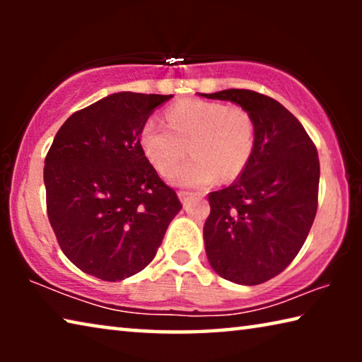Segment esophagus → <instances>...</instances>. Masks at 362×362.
Segmentation results:
<instances>
[{"label": "esophagus", "instance_id": "1", "mask_svg": "<svg viewBox=\"0 0 362 362\" xmlns=\"http://www.w3.org/2000/svg\"><path fill=\"white\" fill-rule=\"evenodd\" d=\"M192 198H193L192 193H188V192H179V199L182 201L183 206H187V204L189 203V201H192Z\"/></svg>", "mask_w": 362, "mask_h": 362}]
</instances>
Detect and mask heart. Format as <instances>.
Here are the masks:
<instances>
[{
    "label": "heart",
    "mask_w": 362,
    "mask_h": 362,
    "mask_svg": "<svg viewBox=\"0 0 362 362\" xmlns=\"http://www.w3.org/2000/svg\"><path fill=\"white\" fill-rule=\"evenodd\" d=\"M166 121L168 126L158 119L146 121L140 146L161 173L180 162L189 146L194 158L166 175L175 187L201 189L218 179H235L254 151L255 126L252 116L241 107L183 100L168 110Z\"/></svg>",
    "instance_id": "obj_1"
}]
</instances>
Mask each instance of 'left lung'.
Segmentation results:
<instances>
[{
    "mask_svg": "<svg viewBox=\"0 0 362 362\" xmlns=\"http://www.w3.org/2000/svg\"><path fill=\"white\" fill-rule=\"evenodd\" d=\"M240 105L252 116L254 151L230 187L209 194L203 230L214 272L255 286L296 259L317 209L320 159L300 121L278 100L249 89L201 94Z\"/></svg>",
    "mask_w": 362,
    "mask_h": 362,
    "instance_id": "1",
    "label": "left lung"
}]
</instances>
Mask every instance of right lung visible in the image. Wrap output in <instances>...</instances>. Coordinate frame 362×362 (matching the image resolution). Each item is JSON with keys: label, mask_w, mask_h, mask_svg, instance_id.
I'll list each match as a JSON object with an SVG mask.
<instances>
[{"label": "right lung", "mask_w": 362, "mask_h": 362, "mask_svg": "<svg viewBox=\"0 0 362 362\" xmlns=\"http://www.w3.org/2000/svg\"><path fill=\"white\" fill-rule=\"evenodd\" d=\"M173 95L116 93L73 113L45 159L47 217L81 272L122 281L148 265L182 209L140 146L151 113Z\"/></svg>", "instance_id": "1"}]
</instances>
